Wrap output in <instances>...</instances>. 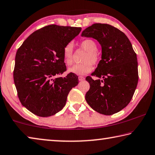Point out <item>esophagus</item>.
Listing matches in <instances>:
<instances>
[{
    "instance_id": "1",
    "label": "esophagus",
    "mask_w": 155,
    "mask_h": 155,
    "mask_svg": "<svg viewBox=\"0 0 155 155\" xmlns=\"http://www.w3.org/2000/svg\"><path fill=\"white\" fill-rule=\"evenodd\" d=\"M78 80H79L80 81H83L85 80V77H82V76H79V77H78Z\"/></svg>"
}]
</instances>
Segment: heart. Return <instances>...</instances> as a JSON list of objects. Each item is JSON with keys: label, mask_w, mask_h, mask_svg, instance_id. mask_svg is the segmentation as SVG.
Returning a JSON list of instances; mask_svg holds the SVG:
<instances>
[{"label": "heart", "mask_w": 155, "mask_h": 155, "mask_svg": "<svg viewBox=\"0 0 155 155\" xmlns=\"http://www.w3.org/2000/svg\"><path fill=\"white\" fill-rule=\"evenodd\" d=\"M79 44L81 48L87 51V54H85L82 60L83 63L73 65L68 69V72L77 75H85L92 70V64H98L101 60V56L97 51L98 50L97 43L92 39H85L81 41ZM73 53H74L73 44L69 43L65 45L63 50V59L65 65L68 66L72 64Z\"/></svg>", "instance_id": "b5f03b06"}]
</instances>
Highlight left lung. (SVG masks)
<instances>
[{
    "mask_svg": "<svg viewBox=\"0 0 155 155\" xmlns=\"http://www.w3.org/2000/svg\"><path fill=\"white\" fill-rule=\"evenodd\" d=\"M81 35L96 39L102 47V59L91 74L99 79L85 78L90 86L86 101L101 114L119 112L130 103L138 83L137 54L132 44L122 31L108 24L95 23Z\"/></svg>",
    "mask_w": 155,
    "mask_h": 155,
    "instance_id": "8db88e82",
    "label": "left lung"
}]
</instances>
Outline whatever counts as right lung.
I'll list each match as a JSON object with an SVG mask.
<instances>
[{
    "instance_id": "1",
    "label": "right lung",
    "mask_w": 155,
    "mask_h": 155,
    "mask_svg": "<svg viewBox=\"0 0 155 155\" xmlns=\"http://www.w3.org/2000/svg\"><path fill=\"white\" fill-rule=\"evenodd\" d=\"M81 27L51 25L35 31L18 49L14 81L21 104L40 117L53 115L64 108L70 91L78 83L77 74L66 71L63 59L65 45Z\"/></svg>"
}]
</instances>
